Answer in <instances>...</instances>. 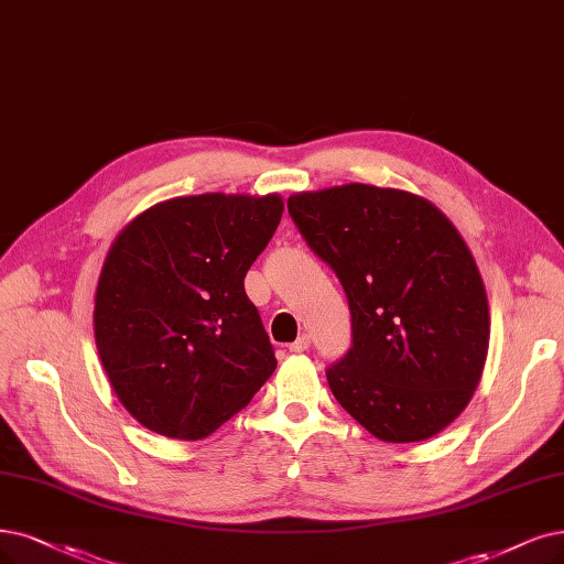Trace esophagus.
Returning a JSON list of instances; mask_svg holds the SVG:
<instances>
[{
	"mask_svg": "<svg viewBox=\"0 0 564 564\" xmlns=\"http://www.w3.org/2000/svg\"><path fill=\"white\" fill-rule=\"evenodd\" d=\"M308 346H311V337H308V335H302L297 341L290 344V350H293V352H304Z\"/></svg>",
	"mask_w": 564,
	"mask_h": 564,
	"instance_id": "esophagus-1",
	"label": "esophagus"
}]
</instances>
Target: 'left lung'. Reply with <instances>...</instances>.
<instances>
[{
    "label": "left lung",
    "instance_id": "8db88e82",
    "mask_svg": "<svg viewBox=\"0 0 564 564\" xmlns=\"http://www.w3.org/2000/svg\"><path fill=\"white\" fill-rule=\"evenodd\" d=\"M288 212L350 306L352 348L327 369L332 394L381 442L432 440L474 398L490 344L463 235L430 199L367 183L295 193Z\"/></svg>",
    "mask_w": 564,
    "mask_h": 564
}]
</instances>
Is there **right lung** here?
I'll return each mask as SVG.
<instances>
[{
    "label": "right lung",
    "mask_w": 564,
    "mask_h": 564,
    "mask_svg": "<svg viewBox=\"0 0 564 564\" xmlns=\"http://www.w3.org/2000/svg\"><path fill=\"white\" fill-rule=\"evenodd\" d=\"M281 216L279 193L187 195L149 206L113 239L95 290V344L143 427L204 440L274 373L243 279Z\"/></svg>",
    "instance_id": "add662e5"
}]
</instances>
